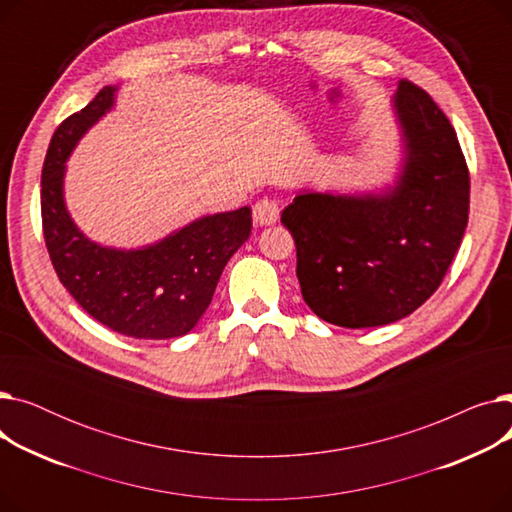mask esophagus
Here are the masks:
<instances>
[{
    "label": "esophagus",
    "instance_id": "esophagus-1",
    "mask_svg": "<svg viewBox=\"0 0 512 512\" xmlns=\"http://www.w3.org/2000/svg\"><path fill=\"white\" fill-rule=\"evenodd\" d=\"M280 218V209L274 201L270 199H261L253 205V222L257 226H272Z\"/></svg>",
    "mask_w": 512,
    "mask_h": 512
}]
</instances>
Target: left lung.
<instances>
[{
    "mask_svg": "<svg viewBox=\"0 0 512 512\" xmlns=\"http://www.w3.org/2000/svg\"><path fill=\"white\" fill-rule=\"evenodd\" d=\"M400 164L373 191L301 188L282 211L297 245L309 309L340 328H378L411 315L438 290L469 218V170L456 132L423 89L392 97Z\"/></svg>",
    "mask_w": 512,
    "mask_h": 512,
    "instance_id": "obj_1",
    "label": "left lung"
}]
</instances>
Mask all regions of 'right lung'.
I'll use <instances>...</instances> for the list:
<instances>
[{
    "instance_id": "add662e5",
    "label": "right lung",
    "mask_w": 512,
    "mask_h": 512,
    "mask_svg": "<svg viewBox=\"0 0 512 512\" xmlns=\"http://www.w3.org/2000/svg\"><path fill=\"white\" fill-rule=\"evenodd\" d=\"M118 89L103 87L53 132L41 174L45 245L60 282L99 324L130 338H178L199 324L226 263L249 238L251 209L203 215L137 249L91 240L66 205V161L114 110Z\"/></svg>"
}]
</instances>
